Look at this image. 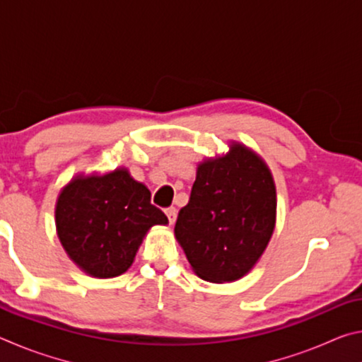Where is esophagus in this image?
<instances>
[{
	"label": "esophagus",
	"mask_w": 362,
	"mask_h": 362,
	"mask_svg": "<svg viewBox=\"0 0 362 362\" xmlns=\"http://www.w3.org/2000/svg\"><path fill=\"white\" fill-rule=\"evenodd\" d=\"M166 216L169 218V223L174 225L175 223V218H177V209H175V207H169V209H166Z\"/></svg>",
	"instance_id": "esophagus-1"
}]
</instances>
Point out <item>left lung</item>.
Here are the masks:
<instances>
[{
	"label": "left lung",
	"mask_w": 362,
	"mask_h": 362,
	"mask_svg": "<svg viewBox=\"0 0 362 362\" xmlns=\"http://www.w3.org/2000/svg\"><path fill=\"white\" fill-rule=\"evenodd\" d=\"M276 223V187L254 150L231 142L226 155L198 164L175 222V238L193 272L209 283H233L254 268Z\"/></svg>",
	"instance_id": "8db88e82"
}]
</instances>
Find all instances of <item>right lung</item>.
Segmentation results:
<instances>
[{"label":"right lung","mask_w":362,"mask_h":362,"mask_svg":"<svg viewBox=\"0 0 362 362\" xmlns=\"http://www.w3.org/2000/svg\"><path fill=\"white\" fill-rule=\"evenodd\" d=\"M150 201V189L126 168L73 177L56 203V230L66 255L93 278L127 272L146 231L169 223Z\"/></svg>","instance_id":"obj_1"}]
</instances>
